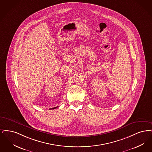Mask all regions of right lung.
<instances>
[{"label":"right lung","instance_id":"right-lung-1","mask_svg":"<svg viewBox=\"0 0 152 152\" xmlns=\"http://www.w3.org/2000/svg\"><path fill=\"white\" fill-rule=\"evenodd\" d=\"M57 107H54V108H52V109H50V110H53V109H56V108H57Z\"/></svg>","mask_w":152,"mask_h":152}]
</instances>
